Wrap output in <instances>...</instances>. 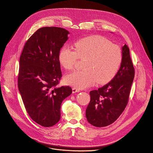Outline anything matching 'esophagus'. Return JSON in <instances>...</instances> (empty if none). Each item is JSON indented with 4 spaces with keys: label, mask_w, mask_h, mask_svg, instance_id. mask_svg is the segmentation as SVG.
I'll use <instances>...</instances> for the list:
<instances>
[{
    "label": "esophagus",
    "mask_w": 153,
    "mask_h": 153,
    "mask_svg": "<svg viewBox=\"0 0 153 153\" xmlns=\"http://www.w3.org/2000/svg\"><path fill=\"white\" fill-rule=\"evenodd\" d=\"M79 89L76 88V87H73L72 88V93L74 94V93H76V92H79Z\"/></svg>",
    "instance_id": "obj_1"
}]
</instances>
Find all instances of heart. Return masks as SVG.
<instances>
[{
	"instance_id": "b5f03b06",
	"label": "heart",
	"mask_w": 153,
	"mask_h": 153,
	"mask_svg": "<svg viewBox=\"0 0 153 153\" xmlns=\"http://www.w3.org/2000/svg\"><path fill=\"white\" fill-rule=\"evenodd\" d=\"M79 58H84L81 71L65 76L66 84L84 88L97 82L103 84L110 81L120 66L123 55L119 46L101 36H92L79 40L75 48L65 46L58 54L59 62L64 69H72Z\"/></svg>"
}]
</instances>
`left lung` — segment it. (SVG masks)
<instances>
[{
  "label": "left lung",
  "instance_id": "obj_1",
  "mask_svg": "<svg viewBox=\"0 0 153 153\" xmlns=\"http://www.w3.org/2000/svg\"><path fill=\"white\" fill-rule=\"evenodd\" d=\"M122 52L120 67L114 77L103 87L90 91V101L85 116L94 126L104 127L111 124L128 104L134 69L127 45L122 48Z\"/></svg>",
  "mask_w": 153,
  "mask_h": 153
}]
</instances>
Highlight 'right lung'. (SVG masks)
<instances>
[{
  "label": "right lung",
  "instance_id": "obj_1",
  "mask_svg": "<svg viewBox=\"0 0 153 153\" xmlns=\"http://www.w3.org/2000/svg\"><path fill=\"white\" fill-rule=\"evenodd\" d=\"M69 34L62 27H41L27 40L20 57L19 90L28 114L43 127L58 123L61 105L72 92L69 86L57 87L62 76L58 54Z\"/></svg>",
  "mask_w": 153,
  "mask_h": 153
}]
</instances>
